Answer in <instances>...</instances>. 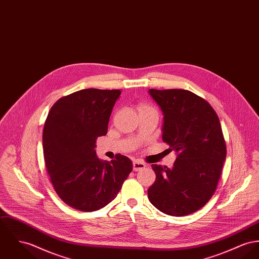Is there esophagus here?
Segmentation results:
<instances>
[{
  "mask_svg": "<svg viewBox=\"0 0 259 259\" xmlns=\"http://www.w3.org/2000/svg\"><path fill=\"white\" fill-rule=\"evenodd\" d=\"M133 166H134V171H140V170H142V169H144L146 167L145 163H143L141 161H138V160L134 161Z\"/></svg>",
  "mask_w": 259,
  "mask_h": 259,
  "instance_id": "obj_1",
  "label": "esophagus"
}]
</instances>
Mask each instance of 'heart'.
I'll list each match as a JSON object with an SVG mask.
<instances>
[{
    "label": "heart",
    "instance_id": "1",
    "mask_svg": "<svg viewBox=\"0 0 259 259\" xmlns=\"http://www.w3.org/2000/svg\"><path fill=\"white\" fill-rule=\"evenodd\" d=\"M148 109H152V108H150V107H148L146 105H140L139 106V111H141V110H148Z\"/></svg>",
    "mask_w": 259,
    "mask_h": 259
}]
</instances>
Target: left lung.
Here are the masks:
<instances>
[{
	"label": "left lung",
	"instance_id": "8db88e82",
	"mask_svg": "<svg viewBox=\"0 0 259 259\" xmlns=\"http://www.w3.org/2000/svg\"><path fill=\"white\" fill-rule=\"evenodd\" d=\"M164 115L163 141L177 152L172 168L153 164L150 202L171 216H186L214 194L226 159L219 118L203 98L185 89H149Z\"/></svg>",
	"mask_w": 259,
	"mask_h": 259
}]
</instances>
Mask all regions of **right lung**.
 I'll return each mask as SVG.
<instances>
[{"mask_svg": "<svg viewBox=\"0 0 259 259\" xmlns=\"http://www.w3.org/2000/svg\"><path fill=\"white\" fill-rule=\"evenodd\" d=\"M121 90L82 89L60 98L47 116L43 153L47 172L60 198L80 211L109 204L133 171V163L117 154L100 160L96 139L106 136L108 122Z\"/></svg>", "mask_w": 259, "mask_h": 259, "instance_id": "obj_1", "label": "right lung"}]
</instances>
